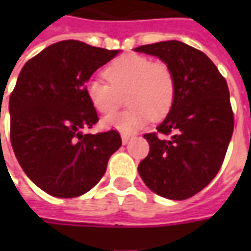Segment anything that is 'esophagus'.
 Instances as JSON below:
<instances>
[{
    "mask_svg": "<svg viewBox=\"0 0 251 251\" xmlns=\"http://www.w3.org/2000/svg\"><path fill=\"white\" fill-rule=\"evenodd\" d=\"M129 142H130V137L125 136V134H124V136H122V144H124V145H126V144H129Z\"/></svg>",
    "mask_w": 251,
    "mask_h": 251,
    "instance_id": "esophagus-1",
    "label": "esophagus"
}]
</instances>
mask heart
Masks as SVG:
<instances>
[{
    "mask_svg": "<svg viewBox=\"0 0 251 251\" xmlns=\"http://www.w3.org/2000/svg\"><path fill=\"white\" fill-rule=\"evenodd\" d=\"M104 76L109 83L97 77L86 83V95L94 109L102 114L113 113L125 93L129 106L122 113L106 117V127L130 134L147 125L151 118H164L172 109L176 80L174 71L165 63L152 62L138 55H124L106 67Z\"/></svg>",
    "mask_w": 251,
    "mask_h": 251,
    "instance_id": "b5f03b06",
    "label": "heart"
}]
</instances>
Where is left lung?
I'll use <instances>...</instances> for the list:
<instances>
[{
	"mask_svg": "<svg viewBox=\"0 0 251 251\" xmlns=\"http://www.w3.org/2000/svg\"><path fill=\"white\" fill-rule=\"evenodd\" d=\"M157 56L174 71L176 95L172 109L144 136L149 153L138 174L154 194L172 200L194 196L216 176L234 130L226 79L205 53L181 41H160L134 48Z\"/></svg>",
	"mask_w": 251,
	"mask_h": 251,
	"instance_id": "1",
	"label": "left lung"
}]
</instances>
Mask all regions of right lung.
Returning a JSON list of instances; mask_svg holds the SVG:
<instances>
[{
  "label": "right lung",
  "mask_w": 251,
  "mask_h": 251,
  "mask_svg": "<svg viewBox=\"0 0 251 251\" xmlns=\"http://www.w3.org/2000/svg\"><path fill=\"white\" fill-rule=\"evenodd\" d=\"M120 53L64 40L26 62L9 98L10 142L25 175L47 194L76 198L102 179L118 131L83 134L98 114L86 95L94 72Z\"/></svg>",
  "instance_id": "add662e5"
}]
</instances>
